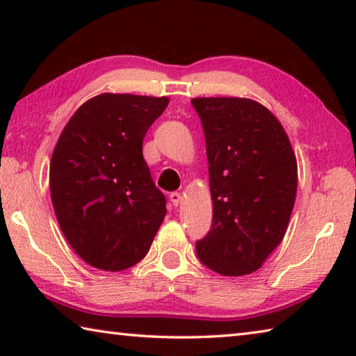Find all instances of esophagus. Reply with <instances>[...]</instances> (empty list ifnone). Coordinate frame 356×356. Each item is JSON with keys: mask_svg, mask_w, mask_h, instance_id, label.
Returning <instances> with one entry per match:
<instances>
[{"mask_svg": "<svg viewBox=\"0 0 356 356\" xmlns=\"http://www.w3.org/2000/svg\"><path fill=\"white\" fill-rule=\"evenodd\" d=\"M170 200H171L174 206H179V204L182 202V195H180V193H177V191H174L170 195Z\"/></svg>", "mask_w": 356, "mask_h": 356, "instance_id": "34e87169", "label": "esophagus"}]
</instances>
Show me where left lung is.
Here are the masks:
<instances>
[{"label": "left lung", "mask_w": 356, "mask_h": 356, "mask_svg": "<svg viewBox=\"0 0 356 356\" xmlns=\"http://www.w3.org/2000/svg\"><path fill=\"white\" fill-rule=\"evenodd\" d=\"M206 136L212 227L200 261L222 276L262 267L287 231L297 196V159L275 114L251 99L191 100Z\"/></svg>", "instance_id": "1"}]
</instances>
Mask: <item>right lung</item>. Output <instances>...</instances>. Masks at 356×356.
I'll return each instance as SVG.
<instances>
[{
  "mask_svg": "<svg viewBox=\"0 0 356 356\" xmlns=\"http://www.w3.org/2000/svg\"><path fill=\"white\" fill-rule=\"evenodd\" d=\"M168 97L105 92L69 119L50 161L59 227L84 262L120 272L147 254L166 215L143 140Z\"/></svg>",
  "mask_w": 356,
  "mask_h": 356,
  "instance_id": "1",
  "label": "right lung"
}]
</instances>
